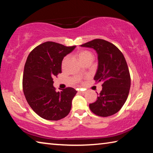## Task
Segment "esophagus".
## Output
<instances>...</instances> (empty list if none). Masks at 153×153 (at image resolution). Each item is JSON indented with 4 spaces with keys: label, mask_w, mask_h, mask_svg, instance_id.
Listing matches in <instances>:
<instances>
[{
    "label": "esophagus",
    "mask_w": 153,
    "mask_h": 153,
    "mask_svg": "<svg viewBox=\"0 0 153 153\" xmlns=\"http://www.w3.org/2000/svg\"><path fill=\"white\" fill-rule=\"evenodd\" d=\"M86 92H87L86 90H84V91H81V90H80V91H79V93H80V94H86Z\"/></svg>",
    "instance_id": "obj_1"
}]
</instances>
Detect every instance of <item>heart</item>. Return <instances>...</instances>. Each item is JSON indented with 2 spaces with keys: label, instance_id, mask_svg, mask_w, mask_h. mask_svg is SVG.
I'll use <instances>...</instances> for the list:
<instances>
[{
  "label": "heart",
  "instance_id": "b5f03b06",
  "mask_svg": "<svg viewBox=\"0 0 153 153\" xmlns=\"http://www.w3.org/2000/svg\"><path fill=\"white\" fill-rule=\"evenodd\" d=\"M77 56L79 59V60L81 61L83 63H84L85 62L88 61H93V59H94V56H93V54L91 52L87 50H81L78 51L77 53ZM67 60V56H65L63 59V62H62V65H64V64L65 63V62Z\"/></svg>",
  "mask_w": 153,
  "mask_h": 153
}]
</instances>
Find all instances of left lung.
Segmentation results:
<instances>
[{"mask_svg":"<svg viewBox=\"0 0 153 153\" xmlns=\"http://www.w3.org/2000/svg\"><path fill=\"white\" fill-rule=\"evenodd\" d=\"M81 46L97 51L98 65L94 79L102 82L97 101L89 105L90 110L100 117L113 115L123 107L130 89V74L125 57L117 46L102 39H94Z\"/></svg>","mask_w":153,"mask_h":153,"instance_id":"left-lung-1","label":"left lung"}]
</instances>
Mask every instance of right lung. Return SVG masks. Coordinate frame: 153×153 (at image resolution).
Returning <instances> with one entry per match:
<instances>
[{"instance_id": "1", "label": "right lung", "mask_w": 153, "mask_h": 153, "mask_svg": "<svg viewBox=\"0 0 153 153\" xmlns=\"http://www.w3.org/2000/svg\"><path fill=\"white\" fill-rule=\"evenodd\" d=\"M76 46L46 42L31 51L25 62L23 90L34 112L46 120L57 121L68 115L77 91L68 87L56 92L53 77L61 74L62 61Z\"/></svg>"}]
</instances>
